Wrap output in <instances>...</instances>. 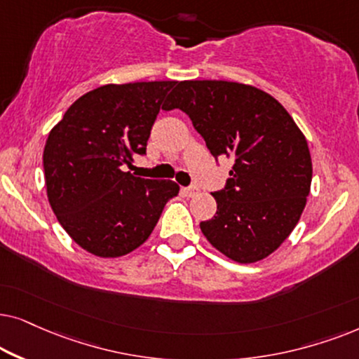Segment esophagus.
Instances as JSON below:
<instances>
[{
	"label": "esophagus",
	"instance_id": "esophagus-1",
	"mask_svg": "<svg viewBox=\"0 0 359 359\" xmlns=\"http://www.w3.org/2000/svg\"><path fill=\"white\" fill-rule=\"evenodd\" d=\"M182 190H184L185 197H194V195L198 194V187H195V185H192V187H185Z\"/></svg>",
	"mask_w": 359,
	"mask_h": 359
}]
</instances>
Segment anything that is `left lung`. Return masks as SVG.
<instances>
[{"instance_id":"obj_1","label":"left lung","mask_w":359,"mask_h":359,"mask_svg":"<svg viewBox=\"0 0 359 359\" xmlns=\"http://www.w3.org/2000/svg\"><path fill=\"white\" fill-rule=\"evenodd\" d=\"M189 114L213 157H231L217 215L200 223L210 245L251 264L272 255L299 223L312 184L304 133L283 104L251 85L224 80L177 82L165 109Z\"/></svg>"}]
</instances>
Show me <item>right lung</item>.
I'll return each instance as SVG.
<instances>
[{"mask_svg":"<svg viewBox=\"0 0 359 359\" xmlns=\"http://www.w3.org/2000/svg\"><path fill=\"white\" fill-rule=\"evenodd\" d=\"M177 82L109 83L70 104L44 146L47 198L62 228L85 251L119 257L144 243L177 197L172 180L135 177L164 98Z\"/></svg>","mask_w":359,"mask_h":359,"instance_id":"obj_1","label":"right lung"}]
</instances>
